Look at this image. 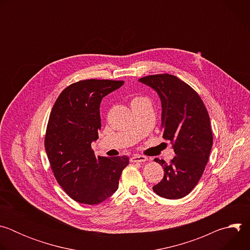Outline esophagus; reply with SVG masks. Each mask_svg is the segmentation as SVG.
<instances>
[{
	"label": "esophagus",
	"mask_w": 250,
	"mask_h": 250,
	"mask_svg": "<svg viewBox=\"0 0 250 250\" xmlns=\"http://www.w3.org/2000/svg\"><path fill=\"white\" fill-rule=\"evenodd\" d=\"M147 160V158L146 157V156H144V155H139V154H135V155H133L132 157H131V159H130V161L131 162H133V163H142V162H146Z\"/></svg>",
	"instance_id": "34e87169"
}]
</instances>
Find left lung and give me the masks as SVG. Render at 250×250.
Returning a JSON list of instances; mask_svg holds the SVG:
<instances>
[{
    "label": "left lung",
    "instance_id": "left-lung-1",
    "mask_svg": "<svg viewBox=\"0 0 250 250\" xmlns=\"http://www.w3.org/2000/svg\"><path fill=\"white\" fill-rule=\"evenodd\" d=\"M139 81L158 93L162 104L160 128L176 154L168 164L154 159L163 167L164 176L152 189L163 198L181 199L198 184L208 160L212 132L208 111L199 94L174 75H149Z\"/></svg>",
    "mask_w": 250,
    "mask_h": 250
}]
</instances>
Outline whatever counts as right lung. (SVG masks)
Listing matches in <instances>:
<instances>
[{"label": "right lung", "mask_w": 250, "mask_h": 250, "mask_svg": "<svg viewBox=\"0 0 250 250\" xmlns=\"http://www.w3.org/2000/svg\"><path fill=\"white\" fill-rule=\"evenodd\" d=\"M125 82L81 80L66 87L51 110L44 147L57 183L73 200L96 205L112 196L119 187L126 156H96L92 141L101 129L102 99Z\"/></svg>", "instance_id": "right-lung-1"}]
</instances>
